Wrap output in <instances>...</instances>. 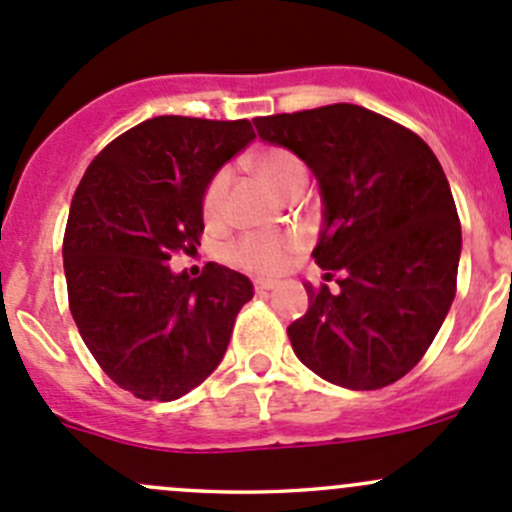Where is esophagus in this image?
Segmentation results:
<instances>
[{
	"label": "esophagus",
	"mask_w": 512,
	"mask_h": 512,
	"mask_svg": "<svg viewBox=\"0 0 512 512\" xmlns=\"http://www.w3.org/2000/svg\"><path fill=\"white\" fill-rule=\"evenodd\" d=\"M255 289H257V292H270V289H275V282H272V280H255Z\"/></svg>",
	"instance_id": "34e87169"
}]
</instances>
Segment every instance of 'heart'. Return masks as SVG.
Here are the masks:
<instances>
[{"label":"heart","instance_id":"b5f03b06","mask_svg":"<svg viewBox=\"0 0 512 512\" xmlns=\"http://www.w3.org/2000/svg\"><path fill=\"white\" fill-rule=\"evenodd\" d=\"M255 173L260 175L262 183L275 193L287 195L297 185H304V168L299 158L287 148H265L255 156ZM227 185H230V175L227 170H218L213 178L208 180L203 190V218L208 225L223 223L225 218V200H227ZM302 242L297 237L285 235H270V232H252V235L240 237L235 245L230 247V262L240 270L250 272V275H282L292 260L297 257Z\"/></svg>","mask_w":512,"mask_h":512}]
</instances>
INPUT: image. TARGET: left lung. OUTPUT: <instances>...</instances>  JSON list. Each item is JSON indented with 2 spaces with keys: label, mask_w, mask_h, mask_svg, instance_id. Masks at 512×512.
I'll return each mask as SVG.
<instances>
[{
  "label": "left lung",
  "mask_w": 512,
  "mask_h": 512,
  "mask_svg": "<svg viewBox=\"0 0 512 512\" xmlns=\"http://www.w3.org/2000/svg\"><path fill=\"white\" fill-rule=\"evenodd\" d=\"M262 141L312 168L324 230L312 257L337 292L309 287L287 327L294 354L332 384L374 391L421 361L456 297L461 220L431 148L354 103L255 118Z\"/></svg>",
  "instance_id": "1"
}]
</instances>
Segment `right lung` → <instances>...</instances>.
Returning a JSON list of instances; mask_svg holds the SVG:
<instances>
[{
	"instance_id": "obj_1",
	"label": "right lung",
	"mask_w": 512,
	"mask_h": 512,
	"mask_svg": "<svg viewBox=\"0 0 512 512\" xmlns=\"http://www.w3.org/2000/svg\"><path fill=\"white\" fill-rule=\"evenodd\" d=\"M255 138L250 121L156 116L91 160L64 232L69 309L108 379L143 401H173L223 361L252 282L208 262L190 280L170 257L203 235V190Z\"/></svg>"
}]
</instances>
